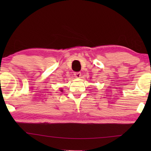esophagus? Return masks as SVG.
I'll list each match as a JSON object with an SVG mask.
<instances>
[{
    "mask_svg": "<svg viewBox=\"0 0 151 151\" xmlns=\"http://www.w3.org/2000/svg\"><path fill=\"white\" fill-rule=\"evenodd\" d=\"M74 75H75V77H76V78H80L81 76V72L75 73V74H74Z\"/></svg>",
    "mask_w": 151,
    "mask_h": 151,
    "instance_id": "34e87169",
    "label": "esophagus"
}]
</instances>
